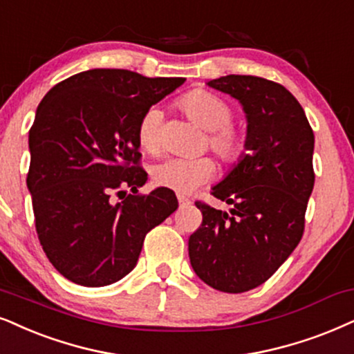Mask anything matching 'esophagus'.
Returning <instances> with one entry per match:
<instances>
[{
	"instance_id": "esophagus-1",
	"label": "esophagus",
	"mask_w": 354,
	"mask_h": 354,
	"mask_svg": "<svg viewBox=\"0 0 354 354\" xmlns=\"http://www.w3.org/2000/svg\"><path fill=\"white\" fill-rule=\"evenodd\" d=\"M178 203H180V207H187L191 204V201L186 199L185 196H178Z\"/></svg>"
}]
</instances>
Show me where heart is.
<instances>
[{
  "instance_id": "1",
  "label": "heart",
  "mask_w": 354,
  "mask_h": 354,
  "mask_svg": "<svg viewBox=\"0 0 354 354\" xmlns=\"http://www.w3.org/2000/svg\"><path fill=\"white\" fill-rule=\"evenodd\" d=\"M178 106L191 122L207 131L205 145H209L223 163L235 165L243 158L248 142L247 133L239 125L230 122L234 111L229 102L207 89H192L178 101ZM160 111L151 107L138 122V144L149 153H156L160 150ZM214 171L216 165L209 156L194 160L167 158L155 165L151 178L155 185L178 194H189L205 185Z\"/></svg>"
}]
</instances>
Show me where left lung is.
Masks as SVG:
<instances>
[{
	"label": "left lung",
	"mask_w": 354,
	"mask_h": 354,
	"mask_svg": "<svg viewBox=\"0 0 354 354\" xmlns=\"http://www.w3.org/2000/svg\"><path fill=\"white\" fill-rule=\"evenodd\" d=\"M207 86L235 97L247 118V153L221 183L230 212L196 203L203 223L189 236L191 266L210 288L239 294L258 288L294 252L314 189V132L299 101L281 84L227 75Z\"/></svg>",
	"instance_id": "obj_1"
}]
</instances>
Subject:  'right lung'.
<instances>
[{
    "instance_id": "add662e5",
    "label": "right lung",
    "mask_w": 354,
    "mask_h": 354,
    "mask_svg": "<svg viewBox=\"0 0 354 354\" xmlns=\"http://www.w3.org/2000/svg\"><path fill=\"white\" fill-rule=\"evenodd\" d=\"M185 82L95 68L55 84L40 101L29 131L28 189L40 245L71 283L101 288L122 279L145 235L176 210L167 187L137 194L147 183L137 167V129Z\"/></svg>"
}]
</instances>
